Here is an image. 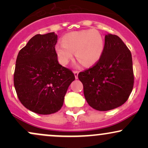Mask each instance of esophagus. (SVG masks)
<instances>
[{
	"mask_svg": "<svg viewBox=\"0 0 148 148\" xmlns=\"http://www.w3.org/2000/svg\"><path fill=\"white\" fill-rule=\"evenodd\" d=\"M79 71L77 70H75L74 71V76H75V78L76 79H78V74H79Z\"/></svg>",
	"mask_w": 148,
	"mask_h": 148,
	"instance_id": "obj_1",
	"label": "esophagus"
}]
</instances>
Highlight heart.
I'll return each instance as SVG.
<instances>
[{
	"mask_svg": "<svg viewBox=\"0 0 148 148\" xmlns=\"http://www.w3.org/2000/svg\"><path fill=\"white\" fill-rule=\"evenodd\" d=\"M104 40L96 30H85L71 32L62 38V44L55 47L59 62L65 65L72 58L73 53L78 60L86 66L95 64L102 56Z\"/></svg>",
	"mask_w": 148,
	"mask_h": 148,
	"instance_id": "obj_1",
	"label": "heart"
}]
</instances>
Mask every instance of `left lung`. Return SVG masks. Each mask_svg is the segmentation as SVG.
Returning <instances> with one entry per match:
<instances>
[{"instance_id": "left-lung-1", "label": "left lung", "mask_w": 148, "mask_h": 148, "mask_svg": "<svg viewBox=\"0 0 148 148\" xmlns=\"http://www.w3.org/2000/svg\"><path fill=\"white\" fill-rule=\"evenodd\" d=\"M88 104L97 111H109L126 102L134 87L132 53L121 39L106 35L101 57L94 65L79 72Z\"/></svg>"}]
</instances>
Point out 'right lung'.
Returning <instances> with one entry per match:
<instances>
[{"mask_svg":"<svg viewBox=\"0 0 148 148\" xmlns=\"http://www.w3.org/2000/svg\"><path fill=\"white\" fill-rule=\"evenodd\" d=\"M54 33L35 35L18 52L14 85L22 104L38 114L48 115L60 110L64 97L75 76L58 63Z\"/></svg>","mask_w":148,"mask_h":148,"instance_id":"1","label":"right lung"}]
</instances>
